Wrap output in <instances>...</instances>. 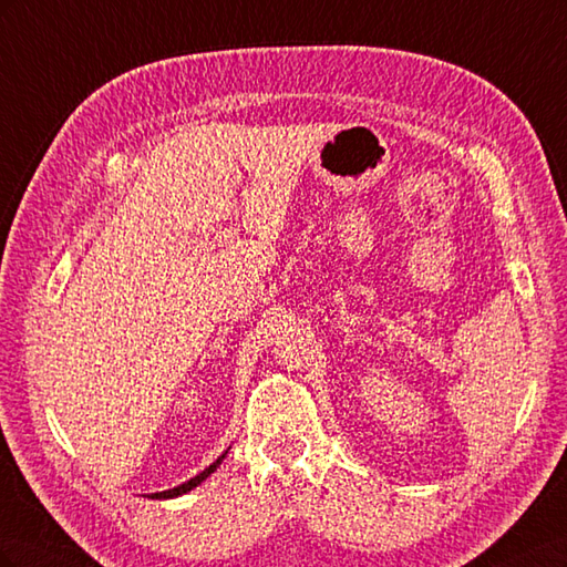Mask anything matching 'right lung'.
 Instances as JSON below:
<instances>
[{
	"label": "right lung",
	"mask_w": 567,
	"mask_h": 567,
	"mask_svg": "<svg viewBox=\"0 0 567 567\" xmlns=\"http://www.w3.org/2000/svg\"><path fill=\"white\" fill-rule=\"evenodd\" d=\"M227 456V452L221 454L217 461H213L208 468L205 471H200L196 477H192V480H186V483H182V485H177V487H173V489H165V492H153V494H148V499H175V496H182V494H186V492H192L194 487H198L205 477H210L215 471H217V466L221 463V458Z\"/></svg>",
	"instance_id": "right-lung-1"
}]
</instances>
